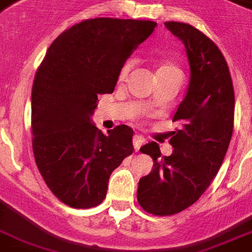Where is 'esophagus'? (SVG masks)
I'll return each instance as SVG.
<instances>
[{"label": "esophagus", "mask_w": 252, "mask_h": 252, "mask_svg": "<svg viewBox=\"0 0 252 252\" xmlns=\"http://www.w3.org/2000/svg\"><path fill=\"white\" fill-rule=\"evenodd\" d=\"M145 142V138L142 137V136H140V134H136V136H133V146H134V150H137L141 148V145Z\"/></svg>", "instance_id": "obj_1"}]
</instances>
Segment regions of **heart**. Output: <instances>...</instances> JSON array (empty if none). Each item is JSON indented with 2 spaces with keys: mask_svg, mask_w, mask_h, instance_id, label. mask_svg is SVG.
<instances>
[{
  "mask_svg": "<svg viewBox=\"0 0 252 252\" xmlns=\"http://www.w3.org/2000/svg\"><path fill=\"white\" fill-rule=\"evenodd\" d=\"M130 68H132V63H126L124 66L122 68L120 73H119V80L124 81L129 73ZM156 76L158 77H165V76H175L182 78V70L178 65L171 60H161L157 64V68H156Z\"/></svg>",
  "mask_w": 252,
  "mask_h": 252,
  "instance_id": "obj_1",
  "label": "heart"
}]
</instances>
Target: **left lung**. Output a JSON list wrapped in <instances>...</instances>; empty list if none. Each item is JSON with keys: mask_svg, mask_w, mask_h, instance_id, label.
Masks as SVG:
<instances>
[{"mask_svg": "<svg viewBox=\"0 0 252 252\" xmlns=\"http://www.w3.org/2000/svg\"><path fill=\"white\" fill-rule=\"evenodd\" d=\"M165 26L183 41L191 77L172 119L182 126L170 138L171 156H161L154 141L140 149L154 163L138 182L137 201L156 216L179 213L200 199L222 165L234 126V89L219 47L191 25Z\"/></svg>", "mask_w": 252, "mask_h": 252, "instance_id": "8db88e82", "label": "left lung"}]
</instances>
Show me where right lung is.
<instances>
[{"label": "right lung", "instance_id": "add662e5", "mask_svg": "<svg viewBox=\"0 0 252 252\" xmlns=\"http://www.w3.org/2000/svg\"><path fill=\"white\" fill-rule=\"evenodd\" d=\"M157 23L94 18L65 30L37 68L31 95L32 150L52 193L68 207L102 203L108 179L133 153V130L118 126L103 134L91 115L98 95L114 93L119 73Z\"/></svg>", "mask_w": 252, "mask_h": 252}]
</instances>
